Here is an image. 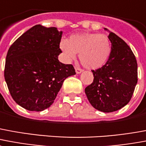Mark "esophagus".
Returning a JSON list of instances; mask_svg holds the SVG:
<instances>
[{"label":"esophagus","mask_w":146,"mask_h":146,"mask_svg":"<svg viewBox=\"0 0 146 146\" xmlns=\"http://www.w3.org/2000/svg\"><path fill=\"white\" fill-rule=\"evenodd\" d=\"M75 70H76V73H77V74L82 73V72L84 71V70H82V69H80V67H78V66H76V67H75Z\"/></svg>","instance_id":"34e87169"}]
</instances>
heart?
I'll return each instance as SVG.
<instances>
[{
	"mask_svg": "<svg viewBox=\"0 0 146 146\" xmlns=\"http://www.w3.org/2000/svg\"><path fill=\"white\" fill-rule=\"evenodd\" d=\"M59 47L68 60H73L76 53H80L82 64L91 70L105 64L111 52V41L107 35L89 32L73 35L69 40H61Z\"/></svg>",
	"mask_w": 146,
	"mask_h": 146,
	"instance_id": "1",
	"label": "heart"
}]
</instances>
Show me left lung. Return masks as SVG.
I'll return each mask as SVG.
<instances>
[{"mask_svg": "<svg viewBox=\"0 0 146 146\" xmlns=\"http://www.w3.org/2000/svg\"><path fill=\"white\" fill-rule=\"evenodd\" d=\"M108 32L111 42L108 60L101 68L92 70L94 81L85 88L90 104L105 113L125 107L138 82V65L131 49L117 35Z\"/></svg>", "mask_w": 146, "mask_h": 146, "instance_id": "left-lung-1", "label": "left lung"}]
</instances>
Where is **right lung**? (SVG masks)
<instances>
[{"label":"right lung","instance_id":"right-lung-1","mask_svg":"<svg viewBox=\"0 0 146 146\" xmlns=\"http://www.w3.org/2000/svg\"><path fill=\"white\" fill-rule=\"evenodd\" d=\"M62 32L36 25L22 34L8 49L4 79L18 105L42 111L53 104L62 83L76 74L71 64L58 59Z\"/></svg>","mask_w":146,"mask_h":146}]
</instances>
